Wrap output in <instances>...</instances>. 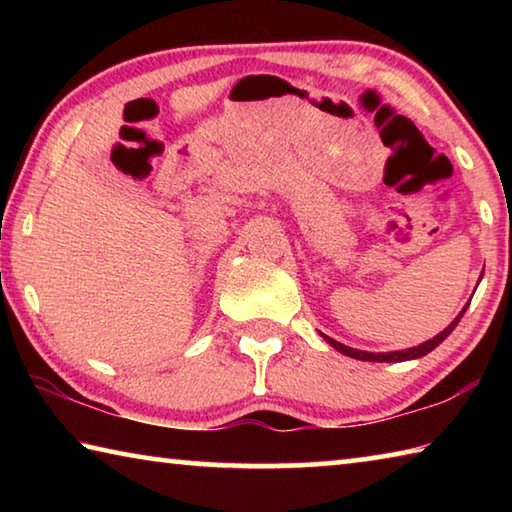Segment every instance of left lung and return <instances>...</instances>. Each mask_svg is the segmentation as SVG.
Masks as SVG:
<instances>
[{"label":"left lung","instance_id":"1","mask_svg":"<svg viewBox=\"0 0 512 512\" xmlns=\"http://www.w3.org/2000/svg\"><path fill=\"white\" fill-rule=\"evenodd\" d=\"M481 277H483V273H481ZM467 305H470V302H467ZM467 305L461 309V314H458V316L452 320V323H449V325L443 329V332L436 334V336H433V339H429V341L415 345V348H406V350H395V352H366V350H354V348H350V345H343V343H339V341L329 339L327 334H320V336H323V339H325L329 345H332L334 350H339L341 354H345V357H352V359H359V361H375V363L411 361V359L424 357V354H429L433 348H438V345L443 343V341L447 339V336L454 332V327L458 325V320L463 318Z\"/></svg>","mask_w":512,"mask_h":512}]
</instances>
